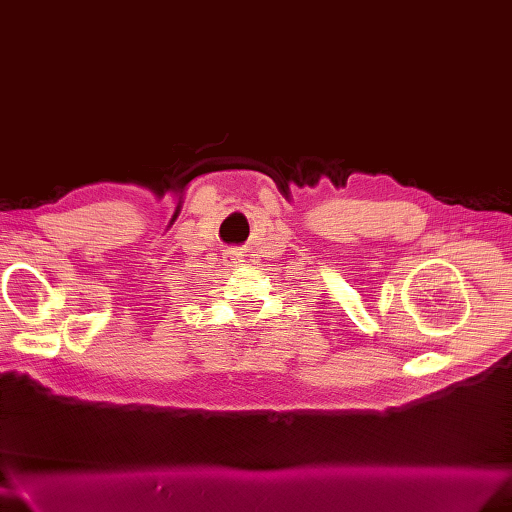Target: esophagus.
I'll return each instance as SVG.
<instances>
[{
    "instance_id": "1",
    "label": "esophagus",
    "mask_w": 512,
    "mask_h": 512,
    "mask_svg": "<svg viewBox=\"0 0 512 512\" xmlns=\"http://www.w3.org/2000/svg\"><path fill=\"white\" fill-rule=\"evenodd\" d=\"M223 259H225L227 266H238L240 261H242V253H238V251H227Z\"/></svg>"
}]
</instances>
